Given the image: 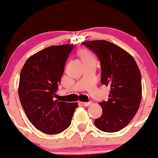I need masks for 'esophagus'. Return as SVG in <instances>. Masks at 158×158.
<instances>
[{"label": "esophagus", "mask_w": 158, "mask_h": 158, "mask_svg": "<svg viewBox=\"0 0 158 158\" xmlns=\"http://www.w3.org/2000/svg\"><path fill=\"white\" fill-rule=\"evenodd\" d=\"M81 104H82V105H84V106H89L92 105L93 102L92 101H90V102H81Z\"/></svg>", "instance_id": "34e87169"}]
</instances>
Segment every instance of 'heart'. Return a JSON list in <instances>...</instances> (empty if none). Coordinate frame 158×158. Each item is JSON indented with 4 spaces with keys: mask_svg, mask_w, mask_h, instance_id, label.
Returning <instances> with one entry per match:
<instances>
[{
    "mask_svg": "<svg viewBox=\"0 0 158 158\" xmlns=\"http://www.w3.org/2000/svg\"><path fill=\"white\" fill-rule=\"evenodd\" d=\"M81 57V59L82 61H84V60H89V59H94L93 58V56L89 52L87 51H81V53H80Z\"/></svg>",
    "mask_w": 158,
    "mask_h": 158,
    "instance_id": "b5f03b06",
    "label": "heart"
}]
</instances>
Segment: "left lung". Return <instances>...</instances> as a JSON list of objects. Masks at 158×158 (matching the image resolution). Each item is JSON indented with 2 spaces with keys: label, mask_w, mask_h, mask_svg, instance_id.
I'll return each instance as SVG.
<instances>
[{
  "label": "left lung",
  "mask_w": 158,
  "mask_h": 158,
  "mask_svg": "<svg viewBox=\"0 0 158 158\" xmlns=\"http://www.w3.org/2000/svg\"><path fill=\"white\" fill-rule=\"evenodd\" d=\"M99 57L101 64V84L110 87L108 101L99 104L103 109L96 127L106 132H115L126 127L134 118L141 100V72L129 53L106 41L82 43Z\"/></svg>",
  "instance_id": "8db88e82"
}]
</instances>
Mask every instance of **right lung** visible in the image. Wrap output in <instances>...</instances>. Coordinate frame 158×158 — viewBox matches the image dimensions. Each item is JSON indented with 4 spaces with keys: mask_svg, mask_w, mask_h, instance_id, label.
I'll return each instance as SVG.
<instances>
[{
    "mask_svg": "<svg viewBox=\"0 0 158 158\" xmlns=\"http://www.w3.org/2000/svg\"><path fill=\"white\" fill-rule=\"evenodd\" d=\"M73 45L47 47L30 56L20 72L19 98L30 123L40 131L56 135L69 127L77 103L54 100Z\"/></svg>",
    "mask_w": 158,
    "mask_h": 158,
    "instance_id": "obj_1",
    "label": "right lung"
}]
</instances>
